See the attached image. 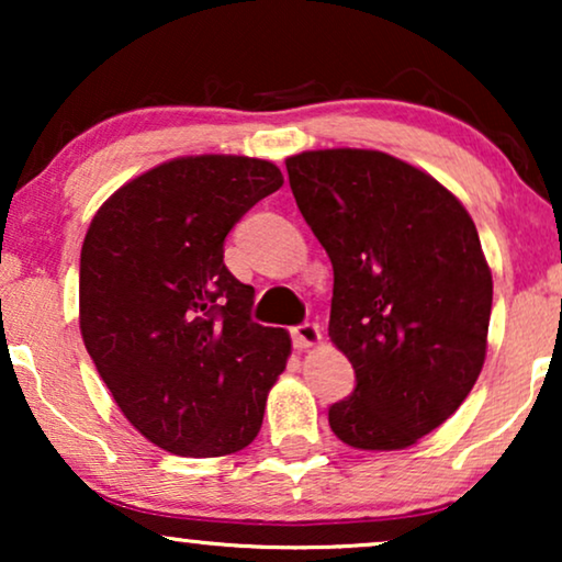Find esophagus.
I'll list each match as a JSON object with an SVG mask.
<instances>
[{
	"label": "esophagus",
	"mask_w": 562,
	"mask_h": 562,
	"mask_svg": "<svg viewBox=\"0 0 562 562\" xmlns=\"http://www.w3.org/2000/svg\"><path fill=\"white\" fill-rule=\"evenodd\" d=\"M291 340H294V348H312L322 340V329L314 322H302V325L291 327Z\"/></svg>",
	"instance_id": "obj_1"
}]
</instances>
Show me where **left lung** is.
I'll return each mask as SVG.
<instances>
[{
    "label": "left lung",
    "mask_w": 562,
    "mask_h": 562,
    "mask_svg": "<svg viewBox=\"0 0 562 562\" xmlns=\"http://www.w3.org/2000/svg\"><path fill=\"white\" fill-rule=\"evenodd\" d=\"M286 171L333 263L329 337L356 371L329 427L350 448H409L465 402L486 358L479 229L442 183L386 153L310 150Z\"/></svg>",
    "instance_id": "1"
}]
</instances>
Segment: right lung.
Returning <instances> with one entry per match:
<instances>
[{
	"label": "right lung",
	"instance_id": "1",
	"mask_svg": "<svg viewBox=\"0 0 562 562\" xmlns=\"http://www.w3.org/2000/svg\"><path fill=\"white\" fill-rule=\"evenodd\" d=\"M283 176L245 156L176 158L106 199L81 248V337L137 432L173 456L256 440L289 333L252 322L225 237Z\"/></svg>",
	"mask_w": 562,
	"mask_h": 562
}]
</instances>
